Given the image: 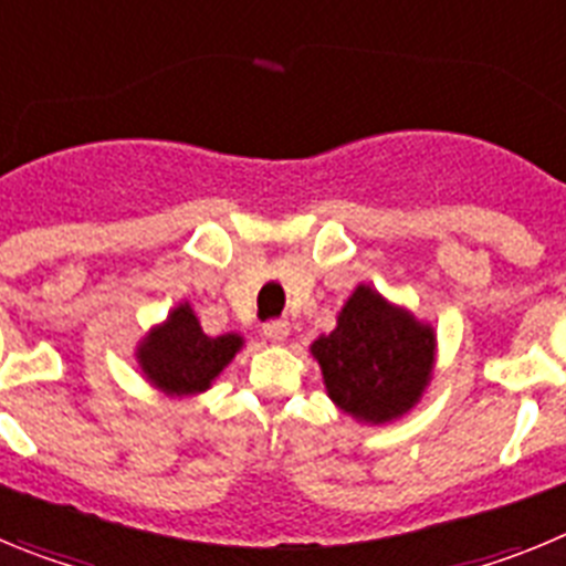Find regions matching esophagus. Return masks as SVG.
<instances>
[{"mask_svg": "<svg viewBox=\"0 0 566 566\" xmlns=\"http://www.w3.org/2000/svg\"><path fill=\"white\" fill-rule=\"evenodd\" d=\"M263 337L269 343H283L289 337V323L286 319H269V323H263Z\"/></svg>", "mask_w": 566, "mask_h": 566, "instance_id": "34e87169", "label": "esophagus"}]
</instances>
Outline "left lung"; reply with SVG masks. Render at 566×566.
Listing matches in <instances>:
<instances>
[{
  "instance_id": "8db88e82",
  "label": "left lung",
  "mask_w": 566,
  "mask_h": 566,
  "mask_svg": "<svg viewBox=\"0 0 566 566\" xmlns=\"http://www.w3.org/2000/svg\"><path fill=\"white\" fill-rule=\"evenodd\" d=\"M437 337L371 286H357L337 328L314 339L326 391L359 422L382 424L411 411L431 379Z\"/></svg>"
}]
</instances>
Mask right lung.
<instances>
[{
	"label": "right lung",
	"mask_w": 566,
	"mask_h": 566,
	"mask_svg": "<svg viewBox=\"0 0 566 566\" xmlns=\"http://www.w3.org/2000/svg\"><path fill=\"white\" fill-rule=\"evenodd\" d=\"M243 337L221 334L207 337L189 303L172 308L167 323L138 345V365L153 385L175 397L207 391L212 379L232 363Z\"/></svg>",
	"instance_id": "obj_1"
}]
</instances>
